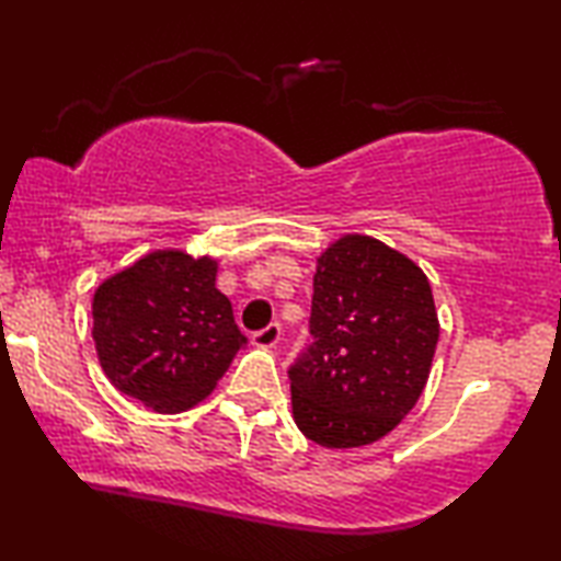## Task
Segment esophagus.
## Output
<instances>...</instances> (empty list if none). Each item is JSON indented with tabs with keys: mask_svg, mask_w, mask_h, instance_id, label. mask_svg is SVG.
Returning <instances> with one entry per match:
<instances>
[{
	"mask_svg": "<svg viewBox=\"0 0 561 561\" xmlns=\"http://www.w3.org/2000/svg\"><path fill=\"white\" fill-rule=\"evenodd\" d=\"M279 336H282V327L274 322L270 327L260 329V332H254L252 334V344L254 346H262V350H272V346L279 342Z\"/></svg>",
	"mask_w": 561,
	"mask_h": 561,
	"instance_id": "1",
	"label": "esophagus"
}]
</instances>
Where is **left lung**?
Returning a JSON list of instances; mask_svg holds the SVG:
<instances>
[{
	"label": "left lung",
	"instance_id": "left-lung-1",
	"mask_svg": "<svg viewBox=\"0 0 561 561\" xmlns=\"http://www.w3.org/2000/svg\"><path fill=\"white\" fill-rule=\"evenodd\" d=\"M309 334L289 367L299 432L329 449L377 442L430 379L439 342L430 279L379 239L344 234L317 260Z\"/></svg>",
	"mask_w": 561,
	"mask_h": 561
}]
</instances>
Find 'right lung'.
Segmentation results:
<instances>
[{
  "instance_id": "1",
  "label": "right lung",
  "mask_w": 561,
  "mask_h": 561,
  "mask_svg": "<svg viewBox=\"0 0 561 561\" xmlns=\"http://www.w3.org/2000/svg\"><path fill=\"white\" fill-rule=\"evenodd\" d=\"M215 282L209 256L157 249L96 287V357L119 392L159 414L186 412L211 394L247 344Z\"/></svg>"
}]
</instances>
